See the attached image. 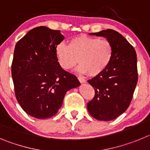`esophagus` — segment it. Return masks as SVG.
<instances>
[{
	"mask_svg": "<svg viewBox=\"0 0 150 150\" xmlns=\"http://www.w3.org/2000/svg\"><path fill=\"white\" fill-rule=\"evenodd\" d=\"M77 79H78V80H79V81L81 83H84L86 82V79H83V78H82V77H80V76H78Z\"/></svg>",
	"mask_w": 150,
	"mask_h": 150,
	"instance_id": "1",
	"label": "esophagus"
}]
</instances>
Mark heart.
Wrapping results in <instances>:
<instances>
[{
  "instance_id": "1",
  "label": "heart",
  "mask_w": 150,
  "mask_h": 150,
  "mask_svg": "<svg viewBox=\"0 0 150 150\" xmlns=\"http://www.w3.org/2000/svg\"><path fill=\"white\" fill-rule=\"evenodd\" d=\"M55 55L64 70H71L78 62L79 72L95 76L109 66L113 50L107 40L81 34L70 40L68 45L64 43L57 45Z\"/></svg>"
}]
</instances>
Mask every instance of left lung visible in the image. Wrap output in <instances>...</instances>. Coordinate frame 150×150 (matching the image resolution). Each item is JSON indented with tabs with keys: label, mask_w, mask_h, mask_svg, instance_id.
I'll use <instances>...</instances> for the list:
<instances>
[{
	"label": "left lung",
	"mask_w": 150,
	"mask_h": 150,
	"mask_svg": "<svg viewBox=\"0 0 150 150\" xmlns=\"http://www.w3.org/2000/svg\"><path fill=\"white\" fill-rule=\"evenodd\" d=\"M101 36L112 46L113 55L105 71L88 82L95 89V96L87 104L91 116L100 121H110L128 109L137 83V55L125 38L112 29L91 33Z\"/></svg>",
	"instance_id": "left-lung-1"
}]
</instances>
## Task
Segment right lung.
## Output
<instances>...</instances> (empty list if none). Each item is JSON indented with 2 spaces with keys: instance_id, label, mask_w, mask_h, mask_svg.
I'll use <instances>...</instances> for the list:
<instances>
[{
  "instance_id": "obj_1",
  "label": "right lung",
  "mask_w": 150,
  "mask_h": 150,
  "mask_svg": "<svg viewBox=\"0 0 150 150\" xmlns=\"http://www.w3.org/2000/svg\"><path fill=\"white\" fill-rule=\"evenodd\" d=\"M64 38L60 30L40 26L16 45L11 66L16 98L22 110L36 119L55 115L66 92L80 84L57 59L55 48Z\"/></svg>"
}]
</instances>
